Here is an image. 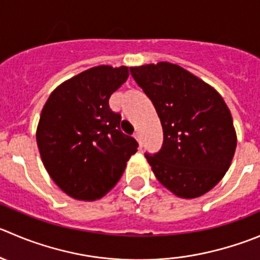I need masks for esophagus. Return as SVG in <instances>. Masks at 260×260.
Wrapping results in <instances>:
<instances>
[{"mask_svg":"<svg viewBox=\"0 0 260 260\" xmlns=\"http://www.w3.org/2000/svg\"><path fill=\"white\" fill-rule=\"evenodd\" d=\"M133 137H135L136 140H137L138 145H140V147L142 148V141H141V136H140V133H138V132H136L135 135H133Z\"/></svg>","mask_w":260,"mask_h":260,"instance_id":"34e87169","label":"esophagus"}]
</instances>
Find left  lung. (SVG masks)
Returning a JSON list of instances; mask_svg holds the SVG:
<instances>
[{
    "label": "left lung",
    "mask_w": 260,
    "mask_h": 260,
    "mask_svg": "<svg viewBox=\"0 0 260 260\" xmlns=\"http://www.w3.org/2000/svg\"><path fill=\"white\" fill-rule=\"evenodd\" d=\"M160 118L164 143L146 153L156 179L176 197L197 198L229 170L236 132L222 96L183 67L169 62L131 67Z\"/></svg>",
    "instance_id": "obj_1"
}]
</instances>
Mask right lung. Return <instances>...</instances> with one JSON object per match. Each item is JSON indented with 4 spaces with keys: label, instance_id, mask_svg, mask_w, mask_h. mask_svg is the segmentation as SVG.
Wrapping results in <instances>:
<instances>
[{
    "label": "right lung",
    "instance_id": "right-lung-1",
    "mask_svg": "<svg viewBox=\"0 0 260 260\" xmlns=\"http://www.w3.org/2000/svg\"><path fill=\"white\" fill-rule=\"evenodd\" d=\"M128 67L96 66L62 82L43 107L37 143L43 165L67 196L95 201L114 188L138 143L120 131L109 98Z\"/></svg>",
    "mask_w": 260,
    "mask_h": 260
}]
</instances>
